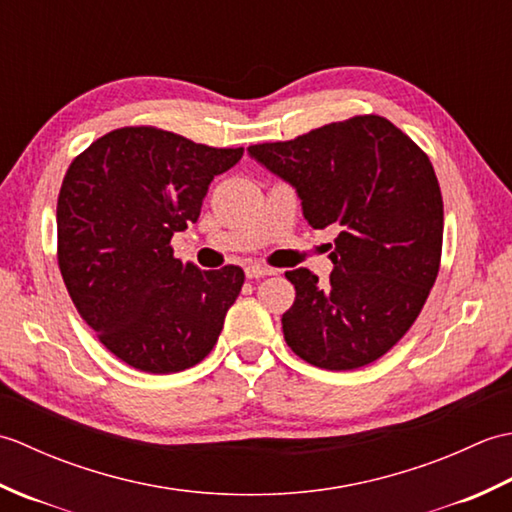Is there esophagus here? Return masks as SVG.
<instances>
[{
    "label": "esophagus",
    "instance_id": "1",
    "mask_svg": "<svg viewBox=\"0 0 512 512\" xmlns=\"http://www.w3.org/2000/svg\"><path fill=\"white\" fill-rule=\"evenodd\" d=\"M270 275H277L275 268H268L262 264H250L246 266V277L248 279H262V277H270Z\"/></svg>",
    "mask_w": 512,
    "mask_h": 512
}]
</instances>
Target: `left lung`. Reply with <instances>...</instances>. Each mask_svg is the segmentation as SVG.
<instances>
[{
    "instance_id": "left-lung-1",
    "label": "left lung",
    "mask_w": 512,
    "mask_h": 512,
    "mask_svg": "<svg viewBox=\"0 0 512 512\" xmlns=\"http://www.w3.org/2000/svg\"><path fill=\"white\" fill-rule=\"evenodd\" d=\"M248 154L297 191L312 228L339 226L330 284L288 270V347L321 369H356L394 347L436 284L442 193L427 154L383 116H354Z\"/></svg>"
}]
</instances>
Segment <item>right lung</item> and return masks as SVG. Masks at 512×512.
Here are the masks:
<instances>
[{
    "label": "right lung",
    "mask_w": 512,
    "mask_h": 512,
    "mask_svg": "<svg viewBox=\"0 0 512 512\" xmlns=\"http://www.w3.org/2000/svg\"><path fill=\"white\" fill-rule=\"evenodd\" d=\"M242 154L123 127L94 140L65 173L57 202L65 288L107 350L140 372L198 365L242 290L239 266L200 270L169 246L198 222L211 180Z\"/></svg>",
    "instance_id": "obj_1"
}]
</instances>
